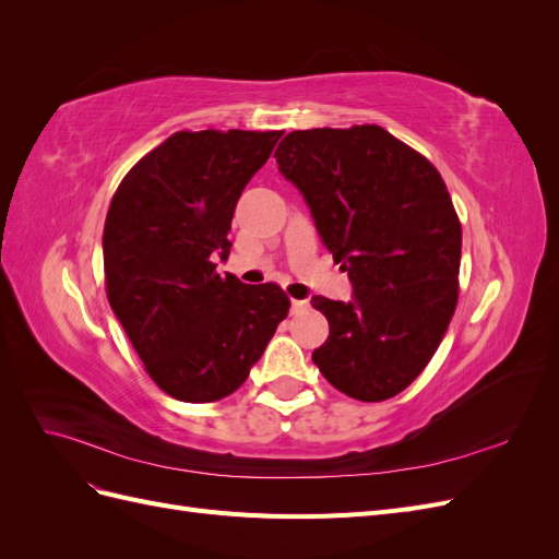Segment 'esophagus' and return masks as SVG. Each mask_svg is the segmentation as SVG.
<instances>
[{
    "mask_svg": "<svg viewBox=\"0 0 559 559\" xmlns=\"http://www.w3.org/2000/svg\"><path fill=\"white\" fill-rule=\"evenodd\" d=\"M308 308H310L308 300H296V298L292 300V312H296V314H298V312H306Z\"/></svg>",
    "mask_w": 559,
    "mask_h": 559,
    "instance_id": "34e87169",
    "label": "esophagus"
}]
</instances>
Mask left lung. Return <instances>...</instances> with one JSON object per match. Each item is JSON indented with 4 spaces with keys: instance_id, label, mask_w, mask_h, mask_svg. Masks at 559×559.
I'll use <instances>...</instances> for the list:
<instances>
[{
    "instance_id": "8db88e82",
    "label": "left lung",
    "mask_w": 559,
    "mask_h": 559,
    "mask_svg": "<svg viewBox=\"0 0 559 559\" xmlns=\"http://www.w3.org/2000/svg\"><path fill=\"white\" fill-rule=\"evenodd\" d=\"M275 158L354 292L312 296L329 319L312 361L337 392L392 399L431 361L460 296L462 226L445 181L380 126L296 130Z\"/></svg>"
}]
</instances>
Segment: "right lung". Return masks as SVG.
<instances>
[{"instance_id":"right-lung-1","label":"right lung","mask_w":559,"mask_h":559,"mask_svg":"<svg viewBox=\"0 0 559 559\" xmlns=\"http://www.w3.org/2000/svg\"><path fill=\"white\" fill-rule=\"evenodd\" d=\"M282 132L181 130L123 177L105 222L114 314L165 394L218 401L261 359L289 296L216 273L235 205Z\"/></svg>"}]
</instances>
